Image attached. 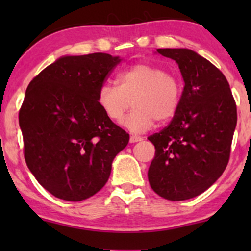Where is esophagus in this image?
I'll list each match as a JSON object with an SVG mask.
<instances>
[{"label": "esophagus", "mask_w": 251, "mask_h": 251, "mask_svg": "<svg viewBox=\"0 0 251 251\" xmlns=\"http://www.w3.org/2000/svg\"><path fill=\"white\" fill-rule=\"evenodd\" d=\"M140 140H143V138L138 137V135H131V137H129V142L131 143H137V142H140Z\"/></svg>", "instance_id": "esophagus-1"}]
</instances>
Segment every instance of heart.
<instances>
[{"label": "heart", "instance_id": "heart-1", "mask_svg": "<svg viewBox=\"0 0 251 251\" xmlns=\"http://www.w3.org/2000/svg\"><path fill=\"white\" fill-rule=\"evenodd\" d=\"M117 86L105 83L97 93V103L108 120L120 123L132 102L133 111L125 125L132 132L148 131L175 116L180 103L181 85L174 74L153 63L139 62L119 72Z\"/></svg>", "mask_w": 251, "mask_h": 251}]
</instances>
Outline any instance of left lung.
I'll return each instance as SVG.
<instances>
[{
	"mask_svg": "<svg viewBox=\"0 0 251 251\" xmlns=\"http://www.w3.org/2000/svg\"><path fill=\"white\" fill-rule=\"evenodd\" d=\"M179 66L184 86L174 119L150 135L155 154L149 181L157 195L185 201L209 189L226 170L237 108L229 82L211 62L185 48H159Z\"/></svg>",
	"mask_w": 251,
	"mask_h": 251,
	"instance_id": "left-lung-1",
	"label": "left lung"
}]
</instances>
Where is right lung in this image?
I'll use <instances>...</instances> for the list:
<instances>
[{
    "label": "right lung",
    "mask_w": 251,
    "mask_h": 251,
    "mask_svg": "<svg viewBox=\"0 0 251 251\" xmlns=\"http://www.w3.org/2000/svg\"><path fill=\"white\" fill-rule=\"evenodd\" d=\"M119 57L63 56L31 80L19 112L28 169L60 200L79 201L100 191L129 135L108 120L97 93Z\"/></svg>",
    "instance_id": "1"
}]
</instances>
